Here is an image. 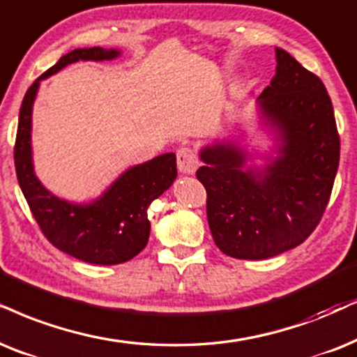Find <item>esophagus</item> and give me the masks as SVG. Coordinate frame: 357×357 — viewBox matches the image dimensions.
<instances>
[{
  "label": "esophagus",
  "instance_id": "obj_1",
  "mask_svg": "<svg viewBox=\"0 0 357 357\" xmlns=\"http://www.w3.org/2000/svg\"><path fill=\"white\" fill-rule=\"evenodd\" d=\"M176 163H178L179 173L183 174H194L196 173L197 166H199L196 153L188 146L179 148L178 153H176Z\"/></svg>",
  "mask_w": 357,
  "mask_h": 357
}]
</instances>
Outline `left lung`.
Returning <instances> with one entry per match:
<instances>
[{
    "mask_svg": "<svg viewBox=\"0 0 357 357\" xmlns=\"http://www.w3.org/2000/svg\"><path fill=\"white\" fill-rule=\"evenodd\" d=\"M257 98L272 155L254 156L236 139L201 148L197 179L207 191V222L215 245L241 260L295 249L317 229L331 196L340 135L324 84L283 49ZM254 157H264L261 167Z\"/></svg>",
    "mask_w": 357,
    "mask_h": 357,
    "instance_id": "left-lung-1",
    "label": "left lung"
}]
</instances>
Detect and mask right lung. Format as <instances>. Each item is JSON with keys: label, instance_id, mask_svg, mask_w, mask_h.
<instances>
[{"label": "right lung", "instance_id": "1", "mask_svg": "<svg viewBox=\"0 0 357 357\" xmlns=\"http://www.w3.org/2000/svg\"><path fill=\"white\" fill-rule=\"evenodd\" d=\"M120 49L84 47L62 56L34 80L22 98L15 145L17 181L34 219L47 241L75 259L96 265L132 260L150 238L148 206L160 197L178 176L174 153H165L123 171L97 199L70 202L43 186L33 163V105L40 80L79 61H114Z\"/></svg>", "mask_w": 357, "mask_h": 357}]
</instances>
